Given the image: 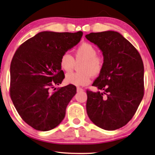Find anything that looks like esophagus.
<instances>
[{
	"label": "esophagus",
	"instance_id": "34e87169",
	"mask_svg": "<svg viewBox=\"0 0 155 155\" xmlns=\"http://www.w3.org/2000/svg\"><path fill=\"white\" fill-rule=\"evenodd\" d=\"M77 92H80V91H84V90L82 88H81V87H77Z\"/></svg>",
	"mask_w": 155,
	"mask_h": 155
}]
</instances>
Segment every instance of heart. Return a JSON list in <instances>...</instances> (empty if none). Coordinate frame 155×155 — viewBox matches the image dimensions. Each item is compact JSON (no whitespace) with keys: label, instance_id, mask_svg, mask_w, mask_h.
Returning a JSON list of instances; mask_svg holds the SVG:
<instances>
[{"label":"heart","instance_id":"obj_1","mask_svg":"<svg viewBox=\"0 0 155 155\" xmlns=\"http://www.w3.org/2000/svg\"><path fill=\"white\" fill-rule=\"evenodd\" d=\"M97 51L93 45L89 43L81 44L74 51L73 58L69 53H65L61 56L60 64L61 68L67 72L72 71L75 62L83 61L80 66L82 72L69 73L66 75V83L74 86H84L91 82L92 76H97L104 67V58L97 55Z\"/></svg>","mask_w":155,"mask_h":155}]
</instances>
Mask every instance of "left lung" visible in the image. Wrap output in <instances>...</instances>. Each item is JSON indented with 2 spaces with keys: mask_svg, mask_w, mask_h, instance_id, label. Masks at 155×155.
Wrapping results in <instances>:
<instances>
[{
  "mask_svg": "<svg viewBox=\"0 0 155 155\" xmlns=\"http://www.w3.org/2000/svg\"><path fill=\"white\" fill-rule=\"evenodd\" d=\"M102 52L104 67L93 83L104 92L87 90V113L99 127L125 126L144 96V64L140 53L120 33L108 30L85 35Z\"/></svg>",
  "mask_w": 155,
  "mask_h": 155,
  "instance_id": "8db88e82",
  "label": "left lung"
}]
</instances>
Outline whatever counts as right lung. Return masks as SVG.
<instances>
[{"mask_svg": "<svg viewBox=\"0 0 155 155\" xmlns=\"http://www.w3.org/2000/svg\"><path fill=\"white\" fill-rule=\"evenodd\" d=\"M83 32L38 33L19 46L10 66V95L17 111L27 124L49 131L62 121L68 103L77 93L68 85L53 92L62 82L61 56L79 43Z\"/></svg>", "mask_w": 155, "mask_h": 155, "instance_id": "1", "label": "right lung"}]
</instances>
